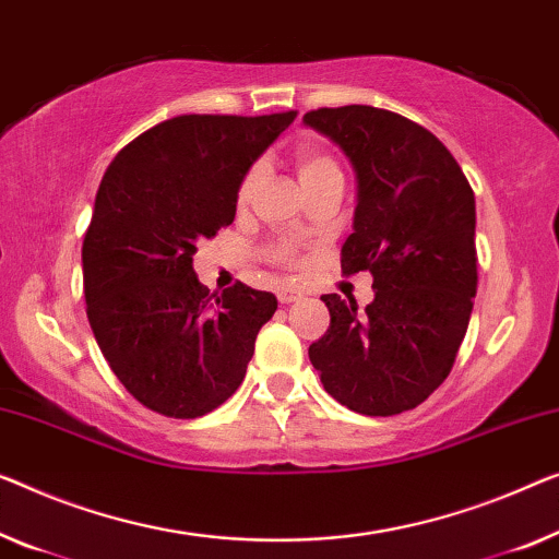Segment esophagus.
<instances>
[{"label":"esophagus","mask_w":559,"mask_h":559,"mask_svg":"<svg viewBox=\"0 0 559 559\" xmlns=\"http://www.w3.org/2000/svg\"><path fill=\"white\" fill-rule=\"evenodd\" d=\"M298 298H301V294H298V290H294V288H281L278 290V301L281 304H294V301H298Z\"/></svg>","instance_id":"obj_1"}]
</instances>
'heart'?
<instances>
[{
	"label": "heart",
	"instance_id": "heart-1",
	"mask_svg": "<svg viewBox=\"0 0 559 559\" xmlns=\"http://www.w3.org/2000/svg\"><path fill=\"white\" fill-rule=\"evenodd\" d=\"M296 173H298V180H301L304 190L316 186V182H321L326 178H338V175H341L338 165L333 163L329 155L319 153V150H298V153H296ZM255 182H258V168H251L246 173V178L238 188L240 203H248V200H251L253 190H255ZM276 255L283 258V261H288V258L294 255V251H290L288 246H281V248H276Z\"/></svg>",
	"mask_w": 559,
	"mask_h": 559
}]
</instances>
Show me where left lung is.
Returning a JSON list of instances; mask_svg holds the SVG:
<instances>
[{
  "label": "left lung",
  "mask_w": 559,
  "mask_h": 559,
  "mask_svg": "<svg viewBox=\"0 0 559 559\" xmlns=\"http://www.w3.org/2000/svg\"><path fill=\"white\" fill-rule=\"evenodd\" d=\"M304 124L356 173L346 276L369 271L364 308L321 296L331 326L308 346L321 384L366 416L419 406L449 377L477 296L474 193L452 153L421 124L369 105L321 107Z\"/></svg>",
  "instance_id": "obj_1"
}]
</instances>
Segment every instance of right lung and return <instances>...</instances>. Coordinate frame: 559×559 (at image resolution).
<instances>
[{
  "label": "right lung",
  "mask_w": 559,
  "mask_h": 559,
  "mask_svg": "<svg viewBox=\"0 0 559 559\" xmlns=\"http://www.w3.org/2000/svg\"><path fill=\"white\" fill-rule=\"evenodd\" d=\"M294 118L180 115L124 145L99 182L82 243L87 321L147 409L195 419L243 381L278 301L240 281L213 301L193 255L230 226L246 173Z\"/></svg>",
  "instance_id": "1"
}]
</instances>
